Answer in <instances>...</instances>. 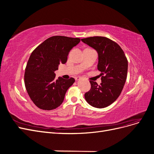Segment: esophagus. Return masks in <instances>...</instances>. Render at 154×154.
<instances>
[{"label":"esophagus","mask_w":154,"mask_h":154,"mask_svg":"<svg viewBox=\"0 0 154 154\" xmlns=\"http://www.w3.org/2000/svg\"><path fill=\"white\" fill-rule=\"evenodd\" d=\"M81 79H82L81 77H76V81H78V80H81Z\"/></svg>","instance_id":"esophagus-1"}]
</instances>
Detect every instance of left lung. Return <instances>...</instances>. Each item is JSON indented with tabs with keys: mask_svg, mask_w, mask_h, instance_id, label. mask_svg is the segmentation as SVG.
<instances>
[{
	"mask_svg": "<svg viewBox=\"0 0 154 154\" xmlns=\"http://www.w3.org/2000/svg\"><path fill=\"white\" fill-rule=\"evenodd\" d=\"M82 41L97 51V69L101 75H105L100 85L90 81L91 88L85 94V98L92 106L105 108L114 103L123 90L127 76V59L120 46L106 37H88Z\"/></svg>",
	"mask_w": 154,
	"mask_h": 154,
	"instance_id": "8db88e82",
	"label": "left lung"
}]
</instances>
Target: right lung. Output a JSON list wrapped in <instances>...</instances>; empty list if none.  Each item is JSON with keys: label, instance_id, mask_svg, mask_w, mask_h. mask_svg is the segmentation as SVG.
Masks as SVG:
<instances>
[{"label": "right lung", "instance_id": "obj_1", "mask_svg": "<svg viewBox=\"0 0 154 154\" xmlns=\"http://www.w3.org/2000/svg\"><path fill=\"white\" fill-rule=\"evenodd\" d=\"M80 42L78 38L54 36L32 51L25 70L24 82L31 100L38 108L53 110L63 103L75 80L62 77L56 80L54 71L60 63H66L70 51Z\"/></svg>", "mask_w": 154, "mask_h": 154}]
</instances>
